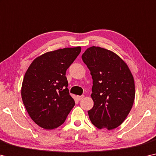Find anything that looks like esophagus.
<instances>
[{
  "instance_id": "obj_1",
  "label": "esophagus",
  "mask_w": 156,
  "mask_h": 156,
  "mask_svg": "<svg viewBox=\"0 0 156 156\" xmlns=\"http://www.w3.org/2000/svg\"><path fill=\"white\" fill-rule=\"evenodd\" d=\"M83 98V95H77V96H76V98H77V100H79V101L82 99Z\"/></svg>"
}]
</instances>
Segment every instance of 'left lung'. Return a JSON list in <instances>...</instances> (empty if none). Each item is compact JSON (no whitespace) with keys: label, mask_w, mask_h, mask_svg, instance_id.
<instances>
[{"label":"left lung","mask_w":156,"mask_h":156,"mask_svg":"<svg viewBox=\"0 0 156 156\" xmlns=\"http://www.w3.org/2000/svg\"><path fill=\"white\" fill-rule=\"evenodd\" d=\"M93 79L91 123L99 129L119 127L128 116L135 100V81L127 64L118 55L99 47L88 48L81 56Z\"/></svg>","instance_id":"1"}]
</instances>
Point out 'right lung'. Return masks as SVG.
<instances>
[{
    "label": "right lung",
    "instance_id": "obj_1",
    "mask_svg": "<svg viewBox=\"0 0 156 156\" xmlns=\"http://www.w3.org/2000/svg\"><path fill=\"white\" fill-rule=\"evenodd\" d=\"M80 52V47L47 52L26 71L21 98L30 117L41 128L52 130L61 126L75 106L66 73Z\"/></svg>",
    "mask_w": 156,
    "mask_h": 156
}]
</instances>
